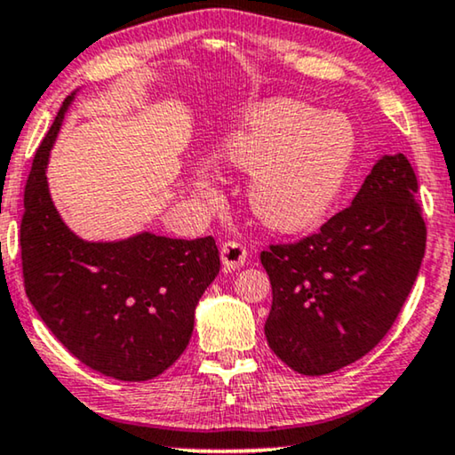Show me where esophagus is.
I'll return each mask as SVG.
<instances>
[{
  "label": "esophagus",
  "instance_id": "34e87169",
  "mask_svg": "<svg viewBox=\"0 0 455 455\" xmlns=\"http://www.w3.org/2000/svg\"><path fill=\"white\" fill-rule=\"evenodd\" d=\"M220 258L224 270H237L245 264L247 259V250L245 245L237 243V241H227L220 247Z\"/></svg>",
  "mask_w": 455,
  "mask_h": 455
}]
</instances>
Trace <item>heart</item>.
I'll return each mask as SVG.
<instances>
[{
  "label": "heart",
  "instance_id": "b5f03b06",
  "mask_svg": "<svg viewBox=\"0 0 455 455\" xmlns=\"http://www.w3.org/2000/svg\"><path fill=\"white\" fill-rule=\"evenodd\" d=\"M358 151L354 123L339 112L320 114L295 100H270L245 114L218 143L224 164L251 172L247 199L259 220L278 231H299L323 218L341 193ZM196 189L216 193L210 174Z\"/></svg>",
  "mask_w": 455,
  "mask_h": 455
}]
</instances>
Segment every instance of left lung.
<instances>
[{
	"instance_id": "1",
	"label": "left lung",
	"mask_w": 455,
	"mask_h": 455,
	"mask_svg": "<svg viewBox=\"0 0 455 455\" xmlns=\"http://www.w3.org/2000/svg\"><path fill=\"white\" fill-rule=\"evenodd\" d=\"M418 180L403 154L383 156L339 212L299 243L270 245L264 332L295 372L331 374L366 355L395 323L427 247Z\"/></svg>"
}]
</instances>
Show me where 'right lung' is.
I'll return each instance as SVG.
<instances>
[{
	"instance_id": "obj_1",
	"label": "right lung",
	"mask_w": 455,
	"mask_h": 455,
	"mask_svg": "<svg viewBox=\"0 0 455 455\" xmlns=\"http://www.w3.org/2000/svg\"><path fill=\"white\" fill-rule=\"evenodd\" d=\"M70 93L41 141L24 189L20 224L27 298L58 341L93 371L149 380L189 345L196 306L220 270L216 241L143 231L84 241L52 202L47 162Z\"/></svg>"
}]
</instances>
